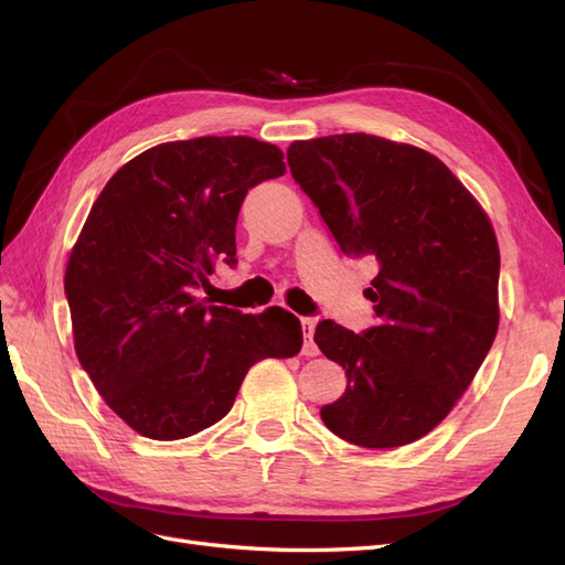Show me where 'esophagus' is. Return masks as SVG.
I'll return each mask as SVG.
<instances>
[{"instance_id": "obj_1", "label": "esophagus", "mask_w": 565, "mask_h": 565, "mask_svg": "<svg viewBox=\"0 0 565 565\" xmlns=\"http://www.w3.org/2000/svg\"><path fill=\"white\" fill-rule=\"evenodd\" d=\"M301 330H303V355H318V347L313 341L316 330V318H301Z\"/></svg>"}]
</instances>
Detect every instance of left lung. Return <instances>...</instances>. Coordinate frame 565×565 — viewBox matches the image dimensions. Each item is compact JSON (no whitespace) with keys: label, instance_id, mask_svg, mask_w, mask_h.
<instances>
[{"label":"left lung","instance_id":"obj_1","mask_svg":"<svg viewBox=\"0 0 565 565\" xmlns=\"http://www.w3.org/2000/svg\"><path fill=\"white\" fill-rule=\"evenodd\" d=\"M287 164L339 249L377 266L367 289L377 324L316 328L349 380L320 417L353 446H407L446 419L498 334L490 218L436 156L382 136L295 141Z\"/></svg>","mask_w":565,"mask_h":565}]
</instances>
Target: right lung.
I'll use <instances>...</instances> for the list:
<instances>
[{"label": "right lung", "mask_w": 565, "mask_h": 565, "mask_svg": "<svg viewBox=\"0 0 565 565\" xmlns=\"http://www.w3.org/2000/svg\"><path fill=\"white\" fill-rule=\"evenodd\" d=\"M282 174L276 146L200 136L136 156L94 202L65 268L75 351L141 436L207 429L228 415L254 363L299 353L301 324L280 306L252 316L198 299L218 262H237L249 188Z\"/></svg>", "instance_id": "1"}]
</instances>
